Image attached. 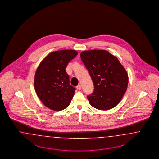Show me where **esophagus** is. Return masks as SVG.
Returning a JSON list of instances; mask_svg holds the SVG:
<instances>
[{"instance_id": "1", "label": "esophagus", "mask_w": 159, "mask_h": 159, "mask_svg": "<svg viewBox=\"0 0 159 159\" xmlns=\"http://www.w3.org/2000/svg\"><path fill=\"white\" fill-rule=\"evenodd\" d=\"M76 89H77L78 90H81V85H78L76 86Z\"/></svg>"}]
</instances>
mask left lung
I'll return each instance as SVG.
<instances>
[{
  "label": "left lung",
  "mask_w": 159,
  "mask_h": 159,
  "mask_svg": "<svg viewBox=\"0 0 159 159\" xmlns=\"http://www.w3.org/2000/svg\"><path fill=\"white\" fill-rule=\"evenodd\" d=\"M80 56L94 84V92L87 96L94 108L107 111L115 107L124 96L128 75L117 57L104 50L83 51Z\"/></svg>",
  "instance_id": "obj_1"
}]
</instances>
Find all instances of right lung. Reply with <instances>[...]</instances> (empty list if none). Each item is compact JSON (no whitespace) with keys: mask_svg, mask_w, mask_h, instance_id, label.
Masks as SVG:
<instances>
[{"mask_svg":"<svg viewBox=\"0 0 159 159\" xmlns=\"http://www.w3.org/2000/svg\"><path fill=\"white\" fill-rule=\"evenodd\" d=\"M77 55L74 50L52 52L43 59L36 70V94L43 104L52 110L62 111L70 103L75 88L70 85L65 69Z\"/></svg>","mask_w":159,"mask_h":159,"instance_id":"right-lung-1","label":"right lung"}]
</instances>
